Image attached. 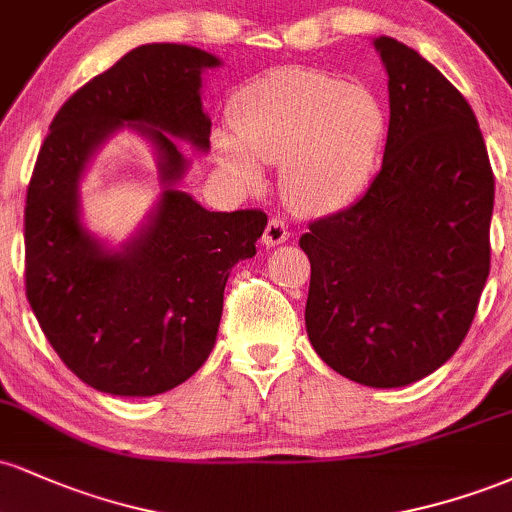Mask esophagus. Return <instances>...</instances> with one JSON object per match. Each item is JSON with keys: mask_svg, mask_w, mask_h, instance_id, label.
I'll use <instances>...</instances> for the list:
<instances>
[{"mask_svg": "<svg viewBox=\"0 0 512 512\" xmlns=\"http://www.w3.org/2000/svg\"><path fill=\"white\" fill-rule=\"evenodd\" d=\"M286 240H289V226H286V221L279 219V216H272L262 233V243L267 245V248H274V245L286 243Z\"/></svg>", "mask_w": 512, "mask_h": 512, "instance_id": "1", "label": "esophagus"}]
</instances>
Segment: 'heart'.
Returning <instances> with one entry per match:
<instances>
[{
	"instance_id": "b5f03b06",
	"label": "heart",
	"mask_w": 512,
	"mask_h": 512,
	"mask_svg": "<svg viewBox=\"0 0 512 512\" xmlns=\"http://www.w3.org/2000/svg\"><path fill=\"white\" fill-rule=\"evenodd\" d=\"M240 144L221 142V161L257 182L255 161L284 166V195L303 211L349 204L373 175L387 117L363 84L291 69L248 88L233 110Z\"/></svg>"
}]
</instances>
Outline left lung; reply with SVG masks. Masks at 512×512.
I'll use <instances>...</instances> for the list:
<instances>
[{
  "label": "left lung",
  "instance_id": "8db88e82",
  "mask_svg": "<svg viewBox=\"0 0 512 512\" xmlns=\"http://www.w3.org/2000/svg\"><path fill=\"white\" fill-rule=\"evenodd\" d=\"M390 91L383 166L351 207L308 223L305 327L368 387L426 378L460 349L491 269L493 170L474 110L416 50L380 35Z\"/></svg>",
  "mask_w": 512,
  "mask_h": 512
}]
</instances>
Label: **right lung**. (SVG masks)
Returning a JSON list of instances; mask_svg holds the SVG:
<instances>
[{
	"label": "right lung",
	"instance_id": "1",
	"mask_svg": "<svg viewBox=\"0 0 512 512\" xmlns=\"http://www.w3.org/2000/svg\"><path fill=\"white\" fill-rule=\"evenodd\" d=\"M209 52L151 43L93 76L57 110L26 192V296L52 349L79 380L122 397L185 383L214 349L231 267L255 255L262 209L207 211L173 190L185 158L173 137L209 146L202 69ZM157 144L167 192L143 236L103 251L80 228L75 187L97 144L124 126Z\"/></svg>",
	"mask_w": 512,
	"mask_h": 512
}]
</instances>
